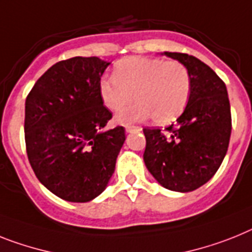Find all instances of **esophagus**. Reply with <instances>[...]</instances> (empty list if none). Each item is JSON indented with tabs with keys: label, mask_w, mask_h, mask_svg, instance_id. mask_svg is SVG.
<instances>
[{
	"label": "esophagus",
	"mask_w": 252,
	"mask_h": 252,
	"mask_svg": "<svg viewBox=\"0 0 252 252\" xmlns=\"http://www.w3.org/2000/svg\"><path fill=\"white\" fill-rule=\"evenodd\" d=\"M126 130L128 133L139 132V130H142V128H141V126H126Z\"/></svg>",
	"instance_id": "34e87169"
}]
</instances>
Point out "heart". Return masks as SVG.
Segmentation results:
<instances>
[{
  "label": "heart",
  "mask_w": 252,
  "mask_h": 252,
  "mask_svg": "<svg viewBox=\"0 0 252 252\" xmlns=\"http://www.w3.org/2000/svg\"><path fill=\"white\" fill-rule=\"evenodd\" d=\"M192 91L189 70L179 61L161 58H128L114 67V78L103 77L98 94L103 105L119 113L134 100L138 102L119 114L120 123L151 118L158 124L174 122L187 107Z\"/></svg>",
  "instance_id": "obj_1"
}]
</instances>
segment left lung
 <instances>
[{"instance_id": "1", "label": "left lung", "mask_w": 252, "mask_h": 252, "mask_svg": "<svg viewBox=\"0 0 252 252\" xmlns=\"http://www.w3.org/2000/svg\"><path fill=\"white\" fill-rule=\"evenodd\" d=\"M189 70L191 97L175 124L165 130L145 128L143 160L154 178L170 191L191 192L217 173L227 154L232 116L227 87L194 56L164 52Z\"/></svg>"}]
</instances>
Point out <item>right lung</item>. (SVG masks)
<instances>
[{
    "instance_id": "obj_1",
    "label": "right lung",
    "mask_w": 252,
    "mask_h": 252,
    "mask_svg": "<svg viewBox=\"0 0 252 252\" xmlns=\"http://www.w3.org/2000/svg\"><path fill=\"white\" fill-rule=\"evenodd\" d=\"M110 63L71 58L56 63L25 100V146L38 181L70 202L94 200L106 188L126 129L103 130L113 114L98 83Z\"/></svg>"
}]
</instances>
